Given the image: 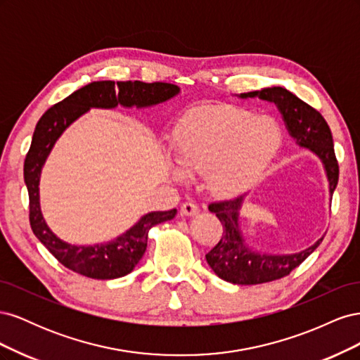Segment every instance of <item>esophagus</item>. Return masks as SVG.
<instances>
[{
  "label": "esophagus",
  "mask_w": 360,
  "mask_h": 360,
  "mask_svg": "<svg viewBox=\"0 0 360 360\" xmlns=\"http://www.w3.org/2000/svg\"><path fill=\"white\" fill-rule=\"evenodd\" d=\"M198 212H200L198 205L193 204V202H184V204L181 205V209H180V213H181L183 216H195Z\"/></svg>",
  "instance_id": "1"
}]
</instances>
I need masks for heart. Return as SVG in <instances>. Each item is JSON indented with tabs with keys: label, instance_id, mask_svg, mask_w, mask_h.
I'll use <instances>...</instances> for the list:
<instances>
[{
	"label": "heart",
	"instance_id": "b5f03b06",
	"mask_svg": "<svg viewBox=\"0 0 360 360\" xmlns=\"http://www.w3.org/2000/svg\"><path fill=\"white\" fill-rule=\"evenodd\" d=\"M279 124L266 115L236 108H201L176 127L171 138L176 181L204 174L205 188L221 200L248 192L263 177L281 147Z\"/></svg>",
	"mask_w": 360,
	"mask_h": 360
}]
</instances>
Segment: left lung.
I'll return each mask as SVG.
<instances>
[{
    "label": "left lung",
    "mask_w": 360,
    "mask_h": 360,
    "mask_svg": "<svg viewBox=\"0 0 360 360\" xmlns=\"http://www.w3.org/2000/svg\"><path fill=\"white\" fill-rule=\"evenodd\" d=\"M237 97L245 101L258 97L259 101L276 105L294 143L300 148L309 150L320 159L329 183V197L332 200L338 177H340V168L335 158L332 132L323 115L282 86L242 93L237 94ZM245 198L246 193L234 200L209 205V210L214 213L224 225V234L221 242L209 254H205V259L221 279L237 285H255L287 276L323 242V237H320L309 248L294 254L258 252L248 245L242 230L240 213Z\"/></svg>",
    "instance_id": "obj_1"
}]
</instances>
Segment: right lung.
<instances>
[{"instance_id":"1","label":"right lung","mask_w":360,"mask_h":360,"mask_svg":"<svg viewBox=\"0 0 360 360\" xmlns=\"http://www.w3.org/2000/svg\"><path fill=\"white\" fill-rule=\"evenodd\" d=\"M179 94L180 89L177 85L165 82L97 81L76 90L41 115L32 134L31 147L24 163V180L30 195V224L32 233L63 266L93 279L126 276L146 252L150 228L174 219L177 209L146 213L123 234L105 243L72 245L61 240L43 217L39 188L41 169L58 138L72 123L93 108L115 110L117 106H123L143 110L165 103Z\"/></svg>"}]
</instances>
